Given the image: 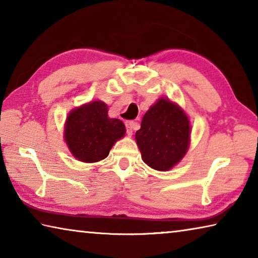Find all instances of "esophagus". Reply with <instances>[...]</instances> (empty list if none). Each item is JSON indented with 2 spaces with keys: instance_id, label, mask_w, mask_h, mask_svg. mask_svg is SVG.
<instances>
[{
  "instance_id": "obj_1",
  "label": "esophagus",
  "mask_w": 258,
  "mask_h": 258,
  "mask_svg": "<svg viewBox=\"0 0 258 258\" xmlns=\"http://www.w3.org/2000/svg\"><path fill=\"white\" fill-rule=\"evenodd\" d=\"M125 126H126V132H127V134L131 137V135H132V133H133V130L135 127V123L133 120H128V121H126V123H125Z\"/></svg>"
}]
</instances>
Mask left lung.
I'll use <instances>...</instances> for the list:
<instances>
[{
    "mask_svg": "<svg viewBox=\"0 0 258 258\" xmlns=\"http://www.w3.org/2000/svg\"><path fill=\"white\" fill-rule=\"evenodd\" d=\"M191 126L186 113L171 100L160 98L149 108L135 133L142 160L165 172L180 163L190 145Z\"/></svg>",
    "mask_w": 258,
    "mask_h": 258,
    "instance_id": "1",
    "label": "left lung"
}]
</instances>
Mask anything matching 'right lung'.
Masks as SVG:
<instances>
[{"label": "right lung", "instance_id": "add662e5", "mask_svg": "<svg viewBox=\"0 0 258 258\" xmlns=\"http://www.w3.org/2000/svg\"><path fill=\"white\" fill-rule=\"evenodd\" d=\"M121 120L109 118L108 106L92 101L69 112L64 124V141L76 159L97 163L106 158L112 146L125 135Z\"/></svg>", "mask_w": 258, "mask_h": 258}]
</instances>
